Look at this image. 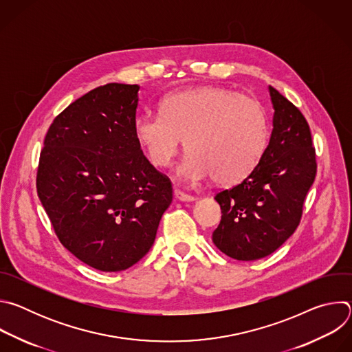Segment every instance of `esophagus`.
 <instances>
[{
  "label": "esophagus",
  "instance_id": "obj_1",
  "mask_svg": "<svg viewBox=\"0 0 352 352\" xmlns=\"http://www.w3.org/2000/svg\"><path fill=\"white\" fill-rule=\"evenodd\" d=\"M174 196L181 200V202H192V200H195L196 197L193 195H189V193H185L179 189H174Z\"/></svg>",
  "mask_w": 352,
  "mask_h": 352
}]
</instances>
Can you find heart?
<instances>
[{"label":"heart","instance_id":"heart-1","mask_svg":"<svg viewBox=\"0 0 352 352\" xmlns=\"http://www.w3.org/2000/svg\"><path fill=\"white\" fill-rule=\"evenodd\" d=\"M159 109L136 118L135 138L150 163L160 168L173 163L184 139L189 152L178 175L185 181L212 175L216 184H236L265 153L267 117L252 97L220 87L179 90L164 96Z\"/></svg>","mask_w":352,"mask_h":352}]
</instances>
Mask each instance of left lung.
<instances>
[{
  "mask_svg": "<svg viewBox=\"0 0 352 352\" xmlns=\"http://www.w3.org/2000/svg\"><path fill=\"white\" fill-rule=\"evenodd\" d=\"M269 91L273 131L259 164L239 184L214 196L221 221L212 239L236 261L262 259L294 234L318 168L304 114L273 86Z\"/></svg>",
  "mask_w": 352,
  "mask_h": 352,
  "instance_id": "obj_1",
  "label": "left lung"
}]
</instances>
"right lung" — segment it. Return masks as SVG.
I'll use <instances>...</instances> for the list:
<instances>
[{
  "instance_id": "obj_1",
  "label": "right lung",
  "mask_w": 352,
  "mask_h": 352,
  "mask_svg": "<svg viewBox=\"0 0 352 352\" xmlns=\"http://www.w3.org/2000/svg\"><path fill=\"white\" fill-rule=\"evenodd\" d=\"M138 85L107 83L50 125L36 188L60 242L87 266L121 272L152 248L173 200L135 138Z\"/></svg>"
}]
</instances>
